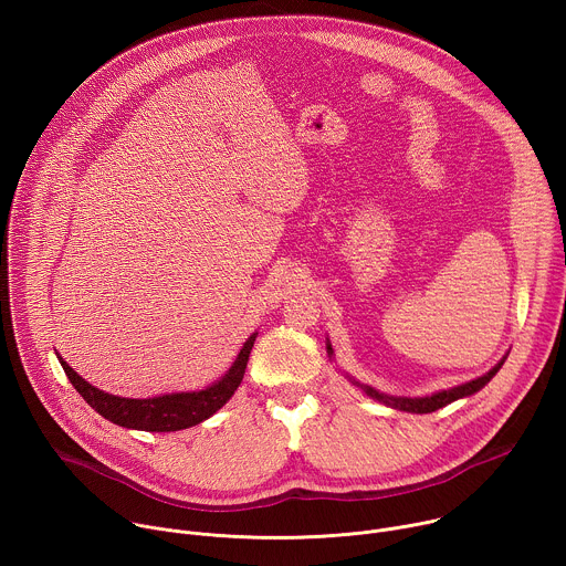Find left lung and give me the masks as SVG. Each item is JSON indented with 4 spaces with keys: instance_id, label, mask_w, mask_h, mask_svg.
<instances>
[{
    "instance_id": "obj_1",
    "label": "left lung",
    "mask_w": 566,
    "mask_h": 566,
    "mask_svg": "<svg viewBox=\"0 0 566 566\" xmlns=\"http://www.w3.org/2000/svg\"><path fill=\"white\" fill-rule=\"evenodd\" d=\"M327 354H329V360H332V358H334V349H332L329 338H327ZM506 356H509V354H506ZM506 356H504L491 371H486L483 376H479V378H474V380H468V382H461V385L450 387V389H441V391L428 394V396H391V394H385V391L374 389L371 385H365V382L356 380L354 376H347V378H349L352 385H356L358 389H363L369 398L382 402V406H387V408H391V410L412 412V415H430V412H437L439 408L450 406V402H454V400H459V398H465V396L476 394L481 387H486V385L493 380V376L502 369Z\"/></svg>"
}]
</instances>
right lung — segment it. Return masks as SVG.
<instances>
[{
	"mask_svg": "<svg viewBox=\"0 0 566 566\" xmlns=\"http://www.w3.org/2000/svg\"><path fill=\"white\" fill-rule=\"evenodd\" d=\"M258 332L251 334V338L239 349L234 363L228 367V371L210 382L203 389L195 391H172V394H158L149 398H125L107 394L92 382H87L83 376H77L66 360L57 354V360L75 387V391L83 396L90 406L105 417L107 421L127 428V430H143V432H177L192 426L203 423L210 419L217 410H221L226 402L232 398L237 387L244 378L247 363L251 356V349L255 345Z\"/></svg>",
	"mask_w": 566,
	"mask_h": 566,
	"instance_id": "right-lung-1",
	"label": "right lung"
}]
</instances>
